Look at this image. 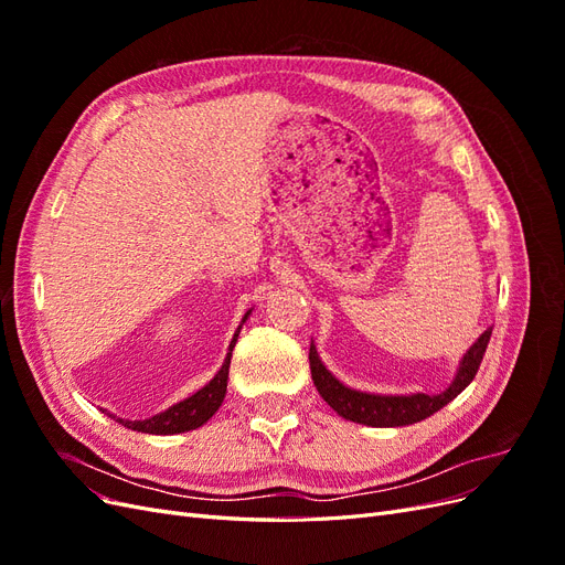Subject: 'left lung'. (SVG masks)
Returning a JSON list of instances; mask_svg holds the SVG:
<instances>
[{
  "instance_id": "1",
  "label": "left lung",
  "mask_w": 565,
  "mask_h": 565,
  "mask_svg": "<svg viewBox=\"0 0 565 565\" xmlns=\"http://www.w3.org/2000/svg\"><path fill=\"white\" fill-rule=\"evenodd\" d=\"M490 334H492V328H488L481 337L473 341L469 351L461 355L452 382L448 384L446 391H440V393L417 391V393H396V396H393V393H370V391L351 388L344 382H339L328 370V365L320 361L313 339H311V351H309L311 377H313V384L322 396V401L328 403L339 417H344L349 422H358L365 426H380V429H386V426L417 424L426 417H431L434 413H438L440 407H446L473 382L478 365H481L483 353L488 349Z\"/></svg>"
}]
</instances>
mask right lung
<instances>
[{"mask_svg": "<svg viewBox=\"0 0 565 565\" xmlns=\"http://www.w3.org/2000/svg\"><path fill=\"white\" fill-rule=\"evenodd\" d=\"M252 316V309L243 316L241 324H237V330L231 339L228 344V353L224 358V365L218 367V372L214 374V377L210 380V384H204L202 388H198L193 396H188L183 401H179L177 405L162 409V413L152 415L148 419H122L117 417L113 413H108V409H104V413L119 422L122 426H127V429L131 431H141V434H156V436H172V434H183V431H193L198 429V426H202L207 419H212V415L216 413V409L221 407V403H224L226 398V386H228V367H231V355H233V349H235V341H237V334H241L245 320Z\"/></svg>", "mask_w": 565, "mask_h": 565, "instance_id": "1", "label": "right lung"}]
</instances>
